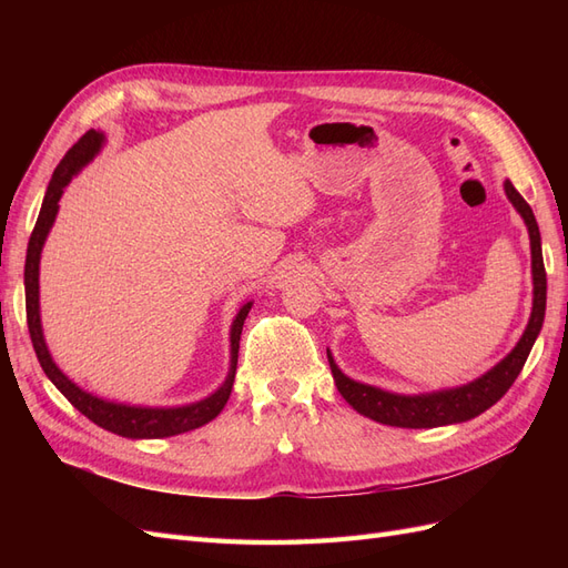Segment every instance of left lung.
I'll return each instance as SVG.
<instances>
[{
  "label": "left lung",
  "mask_w": 568,
  "mask_h": 568,
  "mask_svg": "<svg viewBox=\"0 0 568 568\" xmlns=\"http://www.w3.org/2000/svg\"><path fill=\"white\" fill-rule=\"evenodd\" d=\"M505 194L511 201L514 209H517L519 215L524 217L528 236H530L532 311H530V320L526 324L524 336L505 359H500V363L484 376H478V379L457 388L419 393V395H398L376 386L353 382L351 376H346L336 367L332 353L326 351L338 393L346 398L348 405H353V409L359 412V415H365L379 424L400 426V428H434L445 424H459V422L474 419L480 415V412L493 407L509 390L514 379H517L519 372L524 369V363L532 348V343H536L542 329L545 301H547V274L542 265L540 230H538L536 215H532L530 205L524 201V196L514 189L509 180L505 182Z\"/></svg>",
  "instance_id": "8db88e82"
}]
</instances>
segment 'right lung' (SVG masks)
I'll list each match as a JSON object with an SVG mask.
<instances>
[{"mask_svg": "<svg viewBox=\"0 0 568 568\" xmlns=\"http://www.w3.org/2000/svg\"><path fill=\"white\" fill-rule=\"evenodd\" d=\"M104 146V134L90 130L84 132L80 140L68 149L63 161L57 165L54 175H51V182L47 186V194L40 209V217L36 222V230L30 234L28 242V255H26V313H28V332L32 348H36V355L40 359V365L44 374L49 376V382L54 384L75 409H80L84 417L94 422L97 426L106 428L111 434H118L123 438H168V436H178L184 432H192V428H199L203 424H209L215 419L222 407L227 405L230 393L234 386V374H236V359H239V338H242L244 329V320L248 317L251 311V301L239 307V313L232 322V332H230V372L227 379L215 393H211L209 398H203L199 403H189L180 407H142V405H123V403H113L97 398V395L82 390L78 384H73L68 376L57 367L54 359L49 355V348L44 343L42 334V322H40V255L42 246L47 242V234L54 225L57 213H59V201L65 184L71 182L80 170L88 165L97 153Z\"/></svg>", "mask_w": 568, "mask_h": 568, "instance_id": "1", "label": "right lung"}]
</instances>
